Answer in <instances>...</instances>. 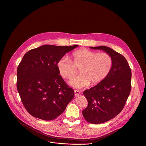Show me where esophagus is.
<instances>
[{"label": "esophagus", "instance_id": "esophagus-1", "mask_svg": "<svg viewBox=\"0 0 146 146\" xmlns=\"http://www.w3.org/2000/svg\"><path fill=\"white\" fill-rule=\"evenodd\" d=\"M80 93V92L79 90H74V94H75L76 97L78 95H79Z\"/></svg>", "mask_w": 146, "mask_h": 146}]
</instances>
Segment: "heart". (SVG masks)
Here are the masks:
<instances>
[{
	"mask_svg": "<svg viewBox=\"0 0 146 146\" xmlns=\"http://www.w3.org/2000/svg\"><path fill=\"white\" fill-rule=\"evenodd\" d=\"M72 61L63 57L57 63V68L61 76L72 79L80 68V76L72 79L70 84L77 88L90 85H96L103 81L109 75L113 66L112 57L106 53H98L82 48L74 52Z\"/></svg>",
	"mask_w": 146,
	"mask_h": 146,
	"instance_id": "b5f03b06",
	"label": "heart"
}]
</instances>
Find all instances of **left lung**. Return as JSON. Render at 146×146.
I'll list each match as a JSON object with an SVG mask.
<instances>
[{
  "instance_id": "left-lung-1",
  "label": "left lung",
  "mask_w": 146,
  "mask_h": 146,
  "mask_svg": "<svg viewBox=\"0 0 146 146\" xmlns=\"http://www.w3.org/2000/svg\"><path fill=\"white\" fill-rule=\"evenodd\" d=\"M106 52L113 59V66L101 83L85 90L83 94L88 106L82 111L85 119L101 124L113 119L123 110L131 89V70L125 57L110 47H90Z\"/></svg>"
}]
</instances>
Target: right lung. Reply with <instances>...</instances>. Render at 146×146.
Returning <instances> with one entry per match:
<instances>
[{
	"label": "right lung",
	"instance_id": "obj_1",
	"mask_svg": "<svg viewBox=\"0 0 146 146\" xmlns=\"http://www.w3.org/2000/svg\"><path fill=\"white\" fill-rule=\"evenodd\" d=\"M78 45L44 44L27 52L17 68V88L22 104L33 116L52 120L74 98L59 74L57 63Z\"/></svg>",
	"mask_w": 146,
	"mask_h": 146
}]
</instances>
